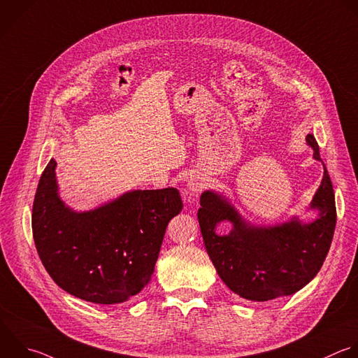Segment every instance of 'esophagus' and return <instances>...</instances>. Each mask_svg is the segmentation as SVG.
Segmentation results:
<instances>
[{
  "label": "esophagus",
  "mask_w": 358,
  "mask_h": 358,
  "mask_svg": "<svg viewBox=\"0 0 358 358\" xmlns=\"http://www.w3.org/2000/svg\"><path fill=\"white\" fill-rule=\"evenodd\" d=\"M206 187L205 178L199 173H192L187 178V188L195 194L201 192Z\"/></svg>",
  "instance_id": "esophagus-1"
}]
</instances>
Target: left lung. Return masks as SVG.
Returning <instances> with one entry per match:
<instances>
[{
	"mask_svg": "<svg viewBox=\"0 0 358 358\" xmlns=\"http://www.w3.org/2000/svg\"><path fill=\"white\" fill-rule=\"evenodd\" d=\"M313 159L322 162L313 135L306 136ZM323 164V162H322ZM323 178L308 210H316L312 222L298 216L275 224L246 220L227 196L208 189L199 199L198 222L205 249L222 281L241 298L263 302L288 296L319 273L331 245L336 227L333 185L323 164ZM229 221V234L215 227Z\"/></svg>",
	"mask_w": 358,
	"mask_h": 358,
	"instance_id": "1",
	"label": "left lung"
}]
</instances>
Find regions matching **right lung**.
Returning <instances> with one entry per match:
<instances>
[{"label":"right lung","instance_id":"1","mask_svg":"<svg viewBox=\"0 0 358 358\" xmlns=\"http://www.w3.org/2000/svg\"><path fill=\"white\" fill-rule=\"evenodd\" d=\"M57 163L41 176L32 208L38 255L53 281L92 303L129 301L149 284L169 222L181 212L177 188L134 189L90 210L59 194Z\"/></svg>","mask_w":358,"mask_h":358}]
</instances>
